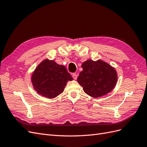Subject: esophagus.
Listing matches in <instances>:
<instances>
[{
    "mask_svg": "<svg viewBox=\"0 0 147 147\" xmlns=\"http://www.w3.org/2000/svg\"><path fill=\"white\" fill-rule=\"evenodd\" d=\"M72 77L74 80H77V75L76 74H72Z\"/></svg>",
    "mask_w": 147,
    "mask_h": 147,
    "instance_id": "1",
    "label": "esophagus"
}]
</instances>
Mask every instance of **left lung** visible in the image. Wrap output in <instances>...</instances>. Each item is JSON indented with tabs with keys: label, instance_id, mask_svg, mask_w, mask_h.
Returning <instances> with one entry per match:
<instances>
[{
	"label": "left lung",
	"instance_id": "obj_1",
	"mask_svg": "<svg viewBox=\"0 0 147 147\" xmlns=\"http://www.w3.org/2000/svg\"><path fill=\"white\" fill-rule=\"evenodd\" d=\"M83 70L77 82L84 92L92 97L108 94L117 82V73L113 67L101 60H87L82 64Z\"/></svg>",
	"mask_w": 147,
	"mask_h": 147
}]
</instances>
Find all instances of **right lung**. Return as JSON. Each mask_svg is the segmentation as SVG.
<instances>
[{
    "label": "right lung",
    "instance_id": "add662e5",
    "mask_svg": "<svg viewBox=\"0 0 147 147\" xmlns=\"http://www.w3.org/2000/svg\"><path fill=\"white\" fill-rule=\"evenodd\" d=\"M31 80L39 94L53 99L61 94L67 82L72 81L73 78L64 65L47 59L35 69Z\"/></svg>",
    "mask_w": 147,
    "mask_h": 147
}]
</instances>
